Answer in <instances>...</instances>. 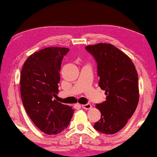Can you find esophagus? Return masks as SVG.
<instances>
[{
	"label": "esophagus",
	"instance_id": "obj_1",
	"mask_svg": "<svg viewBox=\"0 0 157 157\" xmlns=\"http://www.w3.org/2000/svg\"><path fill=\"white\" fill-rule=\"evenodd\" d=\"M81 107H82L83 108L85 109H89L91 108V104L88 103V104H86V105H81Z\"/></svg>",
	"mask_w": 157,
	"mask_h": 157
}]
</instances>
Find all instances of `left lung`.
I'll return each mask as SVG.
<instances>
[{"label": "left lung", "mask_w": 157, "mask_h": 157, "mask_svg": "<svg viewBox=\"0 0 157 157\" xmlns=\"http://www.w3.org/2000/svg\"><path fill=\"white\" fill-rule=\"evenodd\" d=\"M97 63L99 86L105 91L106 101L97 104L101 118L94 128L105 134L121 131L133 115L138 100V74L131 58L108 43L86 46Z\"/></svg>", "instance_id": "left-lung-1"}]
</instances>
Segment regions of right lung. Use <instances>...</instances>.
I'll list each match as a JSON object with an SVG mask.
<instances>
[{"label":"right lung","instance_id":"right-lung-1","mask_svg":"<svg viewBox=\"0 0 157 157\" xmlns=\"http://www.w3.org/2000/svg\"><path fill=\"white\" fill-rule=\"evenodd\" d=\"M66 48H46L31 55L22 68L20 91L30 119L48 135L63 131L70 123L74 109L57 101L60 71Z\"/></svg>","mask_w":157,"mask_h":157}]
</instances>
